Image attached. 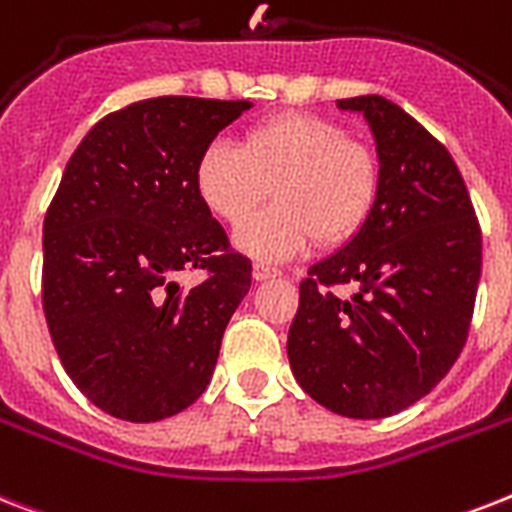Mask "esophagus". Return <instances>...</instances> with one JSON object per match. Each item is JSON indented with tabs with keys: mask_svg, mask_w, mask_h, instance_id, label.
<instances>
[{
	"mask_svg": "<svg viewBox=\"0 0 512 512\" xmlns=\"http://www.w3.org/2000/svg\"><path fill=\"white\" fill-rule=\"evenodd\" d=\"M252 276H255V281L276 278V276H281V268H276V265H268V263H255L252 265Z\"/></svg>",
	"mask_w": 512,
	"mask_h": 512,
	"instance_id": "esophagus-1",
	"label": "esophagus"
}]
</instances>
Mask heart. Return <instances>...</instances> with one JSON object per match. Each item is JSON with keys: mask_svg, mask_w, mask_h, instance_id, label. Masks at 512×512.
<instances>
[{"mask_svg": "<svg viewBox=\"0 0 512 512\" xmlns=\"http://www.w3.org/2000/svg\"><path fill=\"white\" fill-rule=\"evenodd\" d=\"M270 185L279 202L250 221ZM194 189L226 226L250 221L236 236L244 252L286 260L313 239L342 247L360 234L376 202L378 162L334 120L281 112L249 126L242 147L210 141L194 162Z\"/></svg>", "mask_w": 512, "mask_h": 512, "instance_id": "1", "label": "heart"}]
</instances>
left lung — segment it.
<instances>
[{
  "mask_svg": "<svg viewBox=\"0 0 512 512\" xmlns=\"http://www.w3.org/2000/svg\"><path fill=\"white\" fill-rule=\"evenodd\" d=\"M378 144V194L350 244L307 270L286 352L299 386L347 418H386L458 360L481 276V226L439 139L384 97L339 99ZM358 294L339 300L336 285Z\"/></svg>",
  "mask_w": 512,
  "mask_h": 512,
  "instance_id": "left-lung-1",
  "label": "left lung"
}]
</instances>
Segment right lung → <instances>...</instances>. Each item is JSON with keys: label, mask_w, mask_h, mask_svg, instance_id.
Segmentation results:
<instances>
[{"label": "right lung", "mask_w": 512, "mask_h": 512, "mask_svg": "<svg viewBox=\"0 0 512 512\" xmlns=\"http://www.w3.org/2000/svg\"><path fill=\"white\" fill-rule=\"evenodd\" d=\"M249 102L141 99L83 136L44 218L41 305L62 368L99 410L149 423L205 392L252 263L194 189L199 152ZM199 269L191 290L181 272Z\"/></svg>", "instance_id": "obj_1"}]
</instances>
